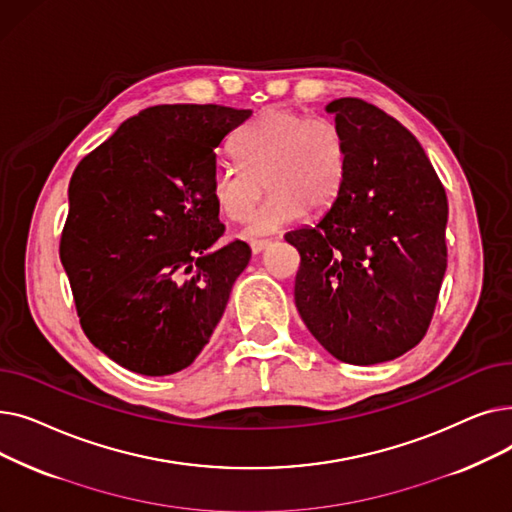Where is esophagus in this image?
Segmentation results:
<instances>
[{
    "label": "esophagus",
    "instance_id": "1",
    "mask_svg": "<svg viewBox=\"0 0 512 512\" xmlns=\"http://www.w3.org/2000/svg\"><path fill=\"white\" fill-rule=\"evenodd\" d=\"M267 247H270V242H267V240H251V251H253L255 255L263 253Z\"/></svg>",
    "mask_w": 512,
    "mask_h": 512
}]
</instances>
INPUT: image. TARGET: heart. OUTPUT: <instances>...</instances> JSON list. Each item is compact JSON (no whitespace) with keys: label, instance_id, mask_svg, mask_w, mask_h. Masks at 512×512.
I'll return each mask as SVG.
<instances>
[{"label":"heart","instance_id":"heart-1","mask_svg":"<svg viewBox=\"0 0 512 512\" xmlns=\"http://www.w3.org/2000/svg\"><path fill=\"white\" fill-rule=\"evenodd\" d=\"M236 159L211 172V197L232 222H245L259 199L272 191L245 236L278 232L309 211L328 209L342 191L348 145L336 120L267 107L234 139Z\"/></svg>","mask_w":512,"mask_h":512}]
</instances>
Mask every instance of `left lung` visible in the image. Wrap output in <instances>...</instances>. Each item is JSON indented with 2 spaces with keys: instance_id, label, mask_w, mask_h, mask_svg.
<instances>
[{
  "instance_id": "left-lung-1",
  "label": "left lung",
  "mask_w": 512,
  "mask_h": 512,
  "mask_svg": "<svg viewBox=\"0 0 512 512\" xmlns=\"http://www.w3.org/2000/svg\"><path fill=\"white\" fill-rule=\"evenodd\" d=\"M348 145L342 191L299 251L294 303L338 361L375 365L411 351L434 317L446 272V191L413 134L357 97L326 107Z\"/></svg>"
}]
</instances>
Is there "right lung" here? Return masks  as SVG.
<instances>
[{"label": "right lung", "mask_w": 512, "mask_h": 512, "mask_svg": "<svg viewBox=\"0 0 512 512\" xmlns=\"http://www.w3.org/2000/svg\"><path fill=\"white\" fill-rule=\"evenodd\" d=\"M251 110L155 105L80 159L60 259L80 328L143 375L191 365L224 315L251 249L230 240L211 197L215 149Z\"/></svg>", "instance_id": "right-lung-1"}]
</instances>
